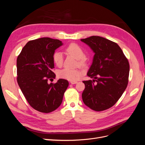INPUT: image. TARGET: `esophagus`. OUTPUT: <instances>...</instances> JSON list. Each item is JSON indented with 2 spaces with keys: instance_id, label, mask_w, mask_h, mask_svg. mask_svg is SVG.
Listing matches in <instances>:
<instances>
[{
  "instance_id": "1",
  "label": "esophagus",
  "mask_w": 145,
  "mask_h": 145,
  "mask_svg": "<svg viewBox=\"0 0 145 145\" xmlns=\"http://www.w3.org/2000/svg\"><path fill=\"white\" fill-rule=\"evenodd\" d=\"M70 83H71V84H76V83H77V81H71Z\"/></svg>"
}]
</instances>
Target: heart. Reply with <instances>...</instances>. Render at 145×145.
<instances>
[{
    "label": "heart",
    "instance_id": "b5f03b06",
    "mask_svg": "<svg viewBox=\"0 0 145 145\" xmlns=\"http://www.w3.org/2000/svg\"><path fill=\"white\" fill-rule=\"evenodd\" d=\"M66 51L68 54L74 56L76 59H78V63L81 66L84 65L86 62V57L84 56V52L80 46L76 43H71L66 48ZM53 61L57 67H61L63 62V57L60 52H56L53 55ZM82 74V71L77 69L63 68L60 69L57 72L59 77L67 79L70 81H75Z\"/></svg>",
    "mask_w": 145,
    "mask_h": 145
}]
</instances>
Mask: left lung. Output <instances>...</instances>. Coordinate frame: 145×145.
<instances>
[{
    "instance_id": "8db88e82",
    "label": "left lung",
    "mask_w": 145,
    "mask_h": 145,
    "mask_svg": "<svg viewBox=\"0 0 145 145\" xmlns=\"http://www.w3.org/2000/svg\"><path fill=\"white\" fill-rule=\"evenodd\" d=\"M94 52L87 76L93 80L83 81V103L95 111H102L116 104L128 83L129 64L116 43L100 36L81 39Z\"/></svg>"
}]
</instances>
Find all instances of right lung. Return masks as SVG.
Instances as JSON below:
<instances>
[{"mask_svg":"<svg viewBox=\"0 0 145 145\" xmlns=\"http://www.w3.org/2000/svg\"><path fill=\"white\" fill-rule=\"evenodd\" d=\"M58 39L43 37L29 41L17 59V81L30 106L36 110L49 113L58 108L69 85L68 80L55 78L53 55L62 46Z\"/></svg>","mask_w":145,"mask_h":145,"instance_id":"right-lung-1","label":"right lung"}]
</instances>
